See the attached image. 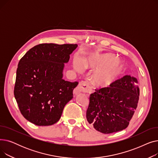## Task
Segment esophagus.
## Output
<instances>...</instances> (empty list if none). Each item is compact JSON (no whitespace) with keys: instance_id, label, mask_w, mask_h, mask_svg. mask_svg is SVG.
Returning <instances> with one entry per match:
<instances>
[{"instance_id":"1","label":"esophagus","mask_w":158,"mask_h":158,"mask_svg":"<svg viewBox=\"0 0 158 158\" xmlns=\"http://www.w3.org/2000/svg\"><path fill=\"white\" fill-rule=\"evenodd\" d=\"M81 92L86 93V94L91 93V89L89 88V85L88 81H85L80 82L79 85L73 90L74 95H78Z\"/></svg>"}]
</instances>
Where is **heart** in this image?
Masks as SVG:
<instances>
[{
    "mask_svg": "<svg viewBox=\"0 0 158 158\" xmlns=\"http://www.w3.org/2000/svg\"><path fill=\"white\" fill-rule=\"evenodd\" d=\"M73 66L77 72L82 71L85 67L97 69L93 74V81L95 85L104 87L113 83L123 69L122 62L111 54H93L83 61L76 56L73 60Z\"/></svg>",
    "mask_w": 158,
    "mask_h": 158,
    "instance_id": "heart-1",
    "label": "heart"
}]
</instances>
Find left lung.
<instances>
[{
	"label": "left lung",
	"instance_id": "left-lung-1",
	"mask_svg": "<svg viewBox=\"0 0 158 158\" xmlns=\"http://www.w3.org/2000/svg\"><path fill=\"white\" fill-rule=\"evenodd\" d=\"M139 88L136 78L125 76L109 87L95 89L89 96L86 118L104 134L125 129L136 110Z\"/></svg>",
	"mask_w": 158,
	"mask_h": 158
}]
</instances>
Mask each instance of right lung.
Here are the masks:
<instances>
[{
	"label": "right lung",
	"mask_w": 158,
	"mask_h": 158,
	"mask_svg": "<svg viewBox=\"0 0 158 158\" xmlns=\"http://www.w3.org/2000/svg\"><path fill=\"white\" fill-rule=\"evenodd\" d=\"M77 44H41L19 61L14 95L23 117L40 126H51L61 118L79 82L63 79L64 63Z\"/></svg>",
	"instance_id": "right-lung-1"
}]
</instances>
